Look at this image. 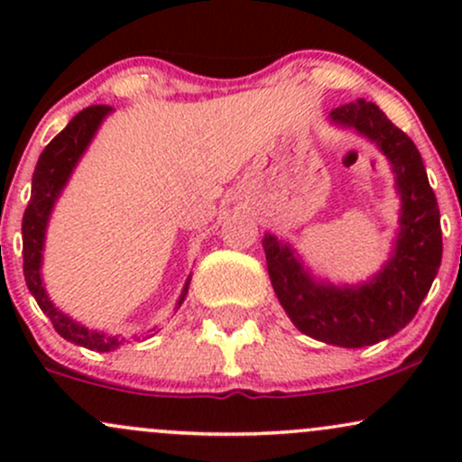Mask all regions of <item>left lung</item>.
<instances>
[{"label":"left lung","instance_id":"left-lung-1","mask_svg":"<svg viewBox=\"0 0 462 462\" xmlns=\"http://www.w3.org/2000/svg\"><path fill=\"white\" fill-rule=\"evenodd\" d=\"M332 121L378 143L402 195V230L393 258L360 289L323 286L310 278L293 249L272 235L263 247L280 304L301 332L338 347H365L393 337L417 315L441 267V217L415 143L375 104L356 102L332 110Z\"/></svg>","mask_w":462,"mask_h":462}]
</instances>
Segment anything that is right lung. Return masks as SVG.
Segmentation results:
<instances>
[{
    "label": "right lung",
    "instance_id": "obj_1",
    "mask_svg": "<svg viewBox=\"0 0 462 462\" xmlns=\"http://www.w3.org/2000/svg\"><path fill=\"white\" fill-rule=\"evenodd\" d=\"M110 106L106 104H95L88 108L79 110V113L69 121V125L60 134L51 139L50 145L45 147L41 153L39 162H36L34 178H32V195L28 201V208L23 213V275L25 284H28L30 293L34 295L36 304L41 306V310L50 317L51 326L56 328V332L60 334L67 341L76 343V346L95 349V352H110L116 349L124 343V338L108 337V334L88 330V328L79 326L73 319H69L67 315H62L60 310L51 304L47 298L43 282H41V252H43V238H45V226L50 219L51 206L58 195H60L62 187L71 176L73 167L82 156V152L87 150V145L91 143L95 130L99 128L102 119L110 113ZM189 291V280L184 284L182 295H180L178 304H182L184 295Z\"/></svg>",
    "mask_w": 462,
    "mask_h": 462
}]
</instances>
